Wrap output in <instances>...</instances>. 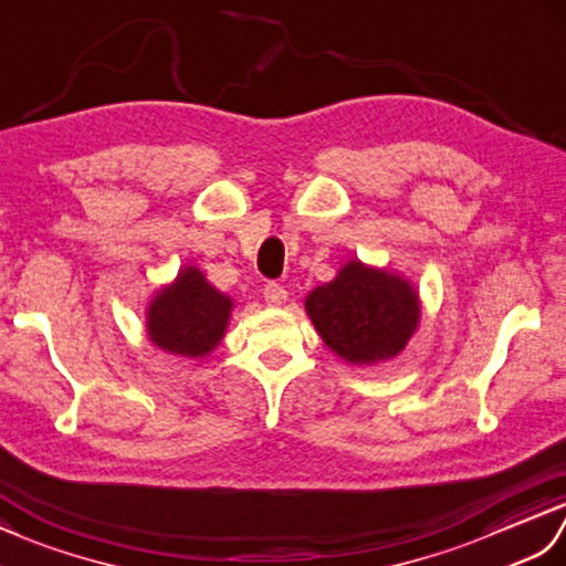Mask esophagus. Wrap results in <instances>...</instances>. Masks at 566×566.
Instances as JSON below:
<instances>
[{
  "instance_id": "obj_1",
  "label": "esophagus",
  "mask_w": 566,
  "mask_h": 566,
  "mask_svg": "<svg viewBox=\"0 0 566 566\" xmlns=\"http://www.w3.org/2000/svg\"><path fill=\"white\" fill-rule=\"evenodd\" d=\"M263 300H266L269 305H283L287 300V291L281 283H266L263 285Z\"/></svg>"
}]
</instances>
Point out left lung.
I'll list each match as a JSON object with an SVG mask.
<instances>
[{
  "instance_id": "left-lung-1",
  "label": "left lung",
  "mask_w": 566,
  "mask_h": 566,
  "mask_svg": "<svg viewBox=\"0 0 566 566\" xmlns=\"http://www.w3.org/2000/svg\"><path fill=\"white\" fill-rule=\"evenodd\" d=\"M305 310L336 356L370 366L405 350L421 317L419 293L387 269L348 261L332 283L315 287Z\"/></svg>"
}]
</instances>
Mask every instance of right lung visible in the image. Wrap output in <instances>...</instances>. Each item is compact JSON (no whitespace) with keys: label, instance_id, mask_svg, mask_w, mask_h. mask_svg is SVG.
<instances>
[{"label":"right lung","instance_id":"obj_1","mask_svg":"<svg viewBox=\"0 0 566 566\" xmlns=\"http://www.w3.org/2000/svg\"><path fill=\"white\" fill-rule=\"evenodd\" d=\"M232 307V297L212 287L196 266H184L149 303L147 336L167 354L203 358L224 336Z\"/></svg>","mask_w":566,"mask_h":566}]
</instances>
